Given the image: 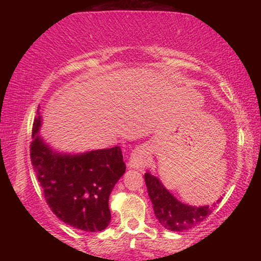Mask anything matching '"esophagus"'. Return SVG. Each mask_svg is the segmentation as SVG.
I'll use <instances>...</instances> for the list:
<instances>
[{
  "label": "esophagus",
  "instance_id": "esophagus-1",
  "mask_svg": "<svg viewBox=\"0 0 261 261\" xmlns=\"http://www.w3.org/2000/svg\"><path fill=\"white\" fill-rule=\"evenodd\" d=\"M147 165V152L144 146H138L134 149L131 153L127 166L129 168H135V169H141Z\"/></svg>",
  "mask_w": 261,
  "mask_h": 261
}]
</instances>
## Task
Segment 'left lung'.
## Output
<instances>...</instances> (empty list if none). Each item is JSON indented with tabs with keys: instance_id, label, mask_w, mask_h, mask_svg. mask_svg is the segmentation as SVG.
Listing matches in <instances>:
<instances>
[{
	"instance_id": "8db88e82",
	"label": "left lung",
	"mask_w": 261,
	"mask_h": 261,
	"mask_svg": "<svg viewBox=\"0 0 261 261\" xmlns=\"http://www.w3.org/2000/svg\"><path fill=\"white\" fill-rule=\"evenodd\" d=\"M149 199L153 204L154 214L162 227L171 231L188 230L202 222L211 215L213 207L219 204L221 199L214 202L213 206L193 207L178 201L155 176L149 173L145 174Z\"/></svg>"
}]
</instances>
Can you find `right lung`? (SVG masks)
Listing matches in <instances>:
<instances>
[{
  "label": "right lung",
  "instance_id": "obj_1",
  "mask_svg": "<svg viewBox=\"0 0 261 261\" xmlns=\"http://www.w3.org/2000/svg\"><path fill=\"white\" fill-rule=\"evenodd\" d=\"M40 118L35 117L33 123L30 155L48 206L73 228L92 232L103 230L112 219L110 192L125 173L120 146L77 155L53 152L37 135Z\"/></svg>",
  "mask_w": 261,
  "mask_h": 261
}]
</instances>
